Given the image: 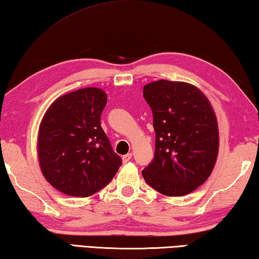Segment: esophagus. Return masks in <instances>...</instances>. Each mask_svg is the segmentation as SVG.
Here are the masks:
<instances>
[{
	"mask_svg": "<svg viewBox=\"0 0 259 259\" xmlns=\"http://www.w3.org/2000/svg\"><path fill=\"white\" fill-rule=\"evenodd\" d=\"M131 157H133V154L131 153H129V154H126V155H123V156H122V162L123 163H128L130 159H131Z\"/></svg>",
	"mask_w": 259,
	"mask_h": 259,
	"instance_id": "34e87169",
	"label": "esophagus"
}]
</instances>
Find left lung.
Instances as JSON below:
<instances>
[{
	"label": "left lung",
	"mask_w": 259,
	"mask_h": 259,
	"mask_svg": "<svg viewBox=\"0 0 259 259\" xmlns=\"http://www.w3.org/2000/svg\"><path fill=\"white\" fill-rule=\"evenodd\" d=\"M153 112L154 159L142 175L165 196H185L207 180L219 154V126L209 101L182 81L157 80L144 86Z\"/></svg>",
	"instance_id": "1"
}]
</instances>
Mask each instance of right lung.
Listing matches in <instances>:
<instances>
[{
    "instance_id": "1",
    "label": "right lung",
    "mask_w": 259,
    "mask_h": 259,
    "mask_svg": "<svg viewBox=\"0 0 259 259\" xmlns=\"http://www.w3.org/2000/svg\"><path fill=\"white\" fill-rule=\"evenodd\" d=\"M106 102L100 88L78 89L52 103L40 122L37 149L41 173L65 195H94L121 166V157L101 126Z\"/></svg>"
}]
</instances>
